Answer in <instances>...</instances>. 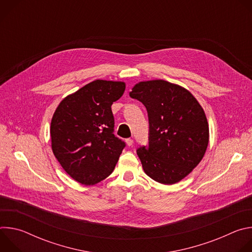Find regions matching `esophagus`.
I'll use <instances>...</instances> for the list:
<instances>
[{"instance_id": "obj_1", "label": "esophagus", "mask_w": 252, "mask_h": 252, "mask_svg": "<svg viewBox=\"0 0 252 252\" xmlns=\"http://www.w3.org/2000/svg\"><path fill=\"white\" fill-rule=\"evenodd\" d=\"M126 145H127L128 147H130V146H132L133 140H132L131 138H126Z\"/></svg>"}]
</instances>
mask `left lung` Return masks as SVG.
<instances>
[{
    "mask_svg": "<svg viewBox=\"0 0 252 252\" xmlns=\"http://www.w3.org/2000/svg\"><path fill=\"white\" fill-rule=\"evenodd\" d=\"M129 95L149 114L150 145L136 152L143 170L162 185L181 182L198 165L208 146L202 106L189 90L163 80L139 82Z\"/></svg>",
    "mask_w": 252,
    "mask_h": 252,
    "instance_id": "left-lung-1",
    "label": "left lung"
}]
</instances>
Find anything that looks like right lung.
<instances>
[{"mask_svg":"<svg viewBox=\"0 0 252 252\" xmlns=\"http://www.w3.org/2000/svg\"><path fill=\"white\" fill-rule=\"evenodd\" d=\"M125 90V82L95 80L66 95L54 113L52 151L63 170L84 186L109 176L125 148L113 132L112 112Z\"/></svg>","mask_w":252,"mask_h":252,"instance_id":"right-lung-1","label":"right lung"}]
</instances>
